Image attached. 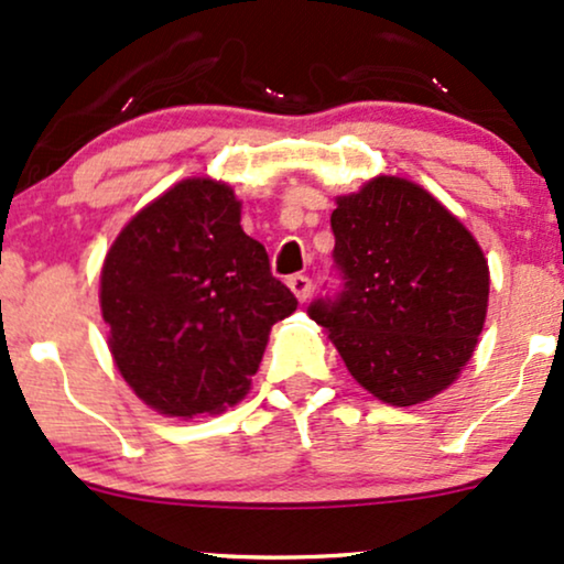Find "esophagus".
<instances>
[{"label":"esophagus","instance_id":"34e87169","mask_svg":"<svg viewBox=\"0 0 564 564\" xmlns=\"http://www.w3.org/2000/svg\"><path fill=\"white\" fill-rule=\"evenodd\" d=\"M289 289L294 291V296L300 302H307V296H310V291H312V281L307 275H302V273H296V275H291L289 278Z\"/></svg>","mask_w":564,"mask_h":564}]
</instances>
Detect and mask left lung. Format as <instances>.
<instances>
[{"mask_svg": "<svg viewBox=\"0 0 564 564\" xmlns=\"http://www.w3.org/2000/svg\"><path fill=\"white\" fill-rule=\"evenodd\" d=\"M341 291L310 317L355 381L386 404L429 402L476 351L488 264L463 223L417 183L378 175L330 215Z\"/></svg>", "mask_w": 564, "mask_h": 564, "instance_id": "left-lung-1", "label": "left lung"}]
</instances>
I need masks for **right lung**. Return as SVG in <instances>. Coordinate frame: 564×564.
<instances>
[{
    "label": "right lung",
    "mask_w": 564,
    "mask_h": 564,
    "mask_svg": "<svg viewBox=\"0 0 564 564\" xmlns=\"http://www.w3.org/2000/svg\"><path fill=\"white\" fill-rule=\"evenodd\" d=\"M99 302L120 376L183 420L241 402L270 328L300 304L243 234L234 188L213 178L175 183L131 217L105 257Z\"/></svg>",
    "instance_id": "obj_1"
}]
</instances>
